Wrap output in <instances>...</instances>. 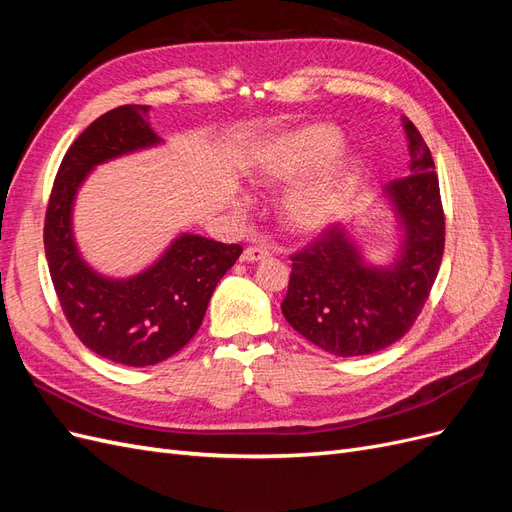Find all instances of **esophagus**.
Returning <instances> with one entry per match:
<instances>
[{
    "instance_id": "1",
    "label": "esophagus",
    "mask_w": 512,
    "mask_h": 512,
    "mask_svg": "<svg viewBox=\"0 0 512 512\" xmlns=\"http://www.w3.org/2000/svg\"><path fill=\"white\" fill-rule=\"evenodd\" d=\"M269 256H271V252L267 250V247H245L241 254V262H258V260H265Z\"/></svg>"
}]
</instances>
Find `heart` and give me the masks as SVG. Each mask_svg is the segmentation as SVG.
I'll list each match as a JSON object with an SVG mask.
<instances>
[{
  "instance_id": "1",
  "label": "heart",
  "mask_w": 512,
  "mask_h": 512,
  "mask_svg": "<svg viewBox=\"0 0 512 512\" xmlns=\"http://www.w3.org/2000/svg\"><path fill=\"white\" fill-rule=\"evenodd\" d=\"M344 136L331 123H303L260 141L247 168L258 185L293 181L282 196L280 215L294 235H316L337 220L359 177V160L339 153Z\"/></svg>"
}]
</instances>
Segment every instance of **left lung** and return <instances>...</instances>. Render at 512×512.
Listing matches in <instances>:
<instances>
[{"label":"left lung","mask_w":512,"mask_h":512,"mask_svg":"<svg viewBox=\"0 0 512 512\" xmlns=\"http://www.w3.org/2000/svg\"><path fill=\"white\" fill-rule=\"evenodd\" d=\"M408 175L384 185L399 232L391 265H371L344 224L292 254L282 312L290 327L335 356L374 354L404 337L429 297L444 254V211L431 151L404 117Z\"/></svg>","instance_id":"8db88e82"}]
</instances>
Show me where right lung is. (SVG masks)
Instances as JSON below:
<instances>
[{"label": "right lung", "instance_id": "1", "mask_svg": "<svg viewBox=\"0 0 512 512\" xmlns=\"http://www.w3.org/2000/svg\"><path fill=\"white\" fill-rule=\"evenodd\" d=\"M149 106L126 104L98 117L61 160L44 220V252L61 309L76 337L98 356L147 367L179 352L203 324L211 294L243 247L183 232L145 271L106 277L76 247L72 209L98 164L156 147Z\"/></svg>", "mask_w": 512, "mask_h": 512}]
</instances>
